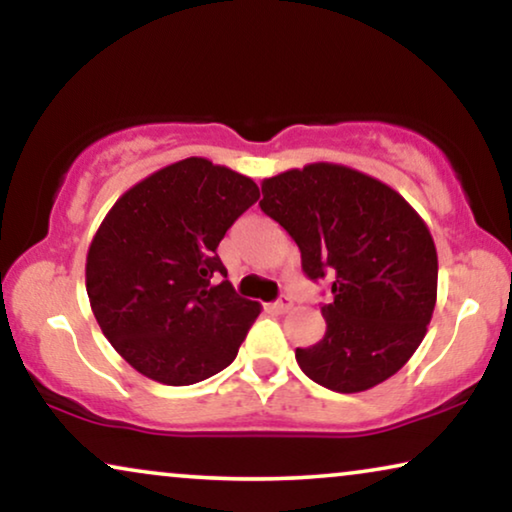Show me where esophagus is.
<instances>
[{"label": "esophagus", "mask_w": 512, "mask_h": 512, "mask_svg": "<svg viewBox=\"0 0 512 512\" xmlns=\"http://www.w3.org/2000/svg\"><path fill=\"white\" fill-rule=\"evenodd\" d=\"M291 305H293L291 296H286V293H284V296H279V298L275 300V303H272L270 307H272V310H275L277 314H284V312H289V310H291Z\"/></svg>", "instance_id": "obj_1"}]
</instances>
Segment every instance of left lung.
Wrapping results in <instances>:
<instances>
[{
    "label": "left lung",
    "mask_w": 512,
    "mask_h": 512,
    "mask_svg": "<svg viewBox=\"0 0 512 512\" xmlns=\"http://www.w3.org/2000/svg\"><path fill=\"white\" fill-rule=\"evenodd\" d=\"M258 202L300 249L307 279H331L326 333L296 349L321 387L356 394L398 373L424 340L438 291L436 244L382 181L333 163L265 179Z\"/></svg>",
    "instance_id": "left-lung-1"
}]
</instances>
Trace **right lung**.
Returning a JSON list of instances; mask_svg holds the SVG:
<instances>
[{"instance_id":"add662e5","label":"right lung","mask_w":512,"mask_h":512,"mask_svg":"<svg viewBox=\"0 0 512 512\" xmlns=\"http://www.w3.org/2000/svg\"><path fill=\"white\" fill-rule=\"evenodd\" d=\"M261 198L205 158L153 172L116 200L90 242L86 291L102 333L137 373L170 387L235 361L261 305L240 298L216 247Z\"/></svg>"}]
</instances>
